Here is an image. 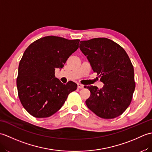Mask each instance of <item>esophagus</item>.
<instances>
[{"mask_svg":"<svg viewBox=\"0 0 152 152\" xmlns=\"http://www.w3.org/2000/svg\"><path fill=\"white\" fill-rule=\"evenodd\" d=\"M83 88H84V86L81 84V83H78V89H83Z\"/></svg>","mask_w":152,"mask_h":152,"instance_id":"1","label":"esophagus"}]
</instances>
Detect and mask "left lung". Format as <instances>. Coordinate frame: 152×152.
I'll return each mask as SVG.
<instances>
[{"mask_svg":"<svg viewBox=\"0 0 152 152\" xmlns=\"http://www.w3.org/2000/svg\"><path fill=\"white\" fill-rule=\"evenodd\" d=\"M80 49L104 83L100 89L86 87L91 92L86 101L87 106L100 118L118 117L129 106L135 89L134 69L128 55L119 44L106 38L81 41Z\"/></svg>","mask_w":152,"mask_h":152,"instance_id":"8db88e82","label":"left lung"}]
</instances>
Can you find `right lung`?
Here are the masks:
<instances>
[{
	"instance_id": "1",
	"label": "right lung",
	"mask_w": 152,
	"mask_h": 152,
	"mask_svg": "<svg viewBox=\"0 0 152 152\" xmlns=\"http://www.w3.org/2000/svg\"><path fill=\"white\" fill-rule=\"evenodd\" d=\"M80 40L55 36L41 38L29 45L19 62L17 88L21 104L35 118H48L62 107L77 89L72 81L63 84L55 76L78 48Z\"/></svg>"
}]
</instances>
